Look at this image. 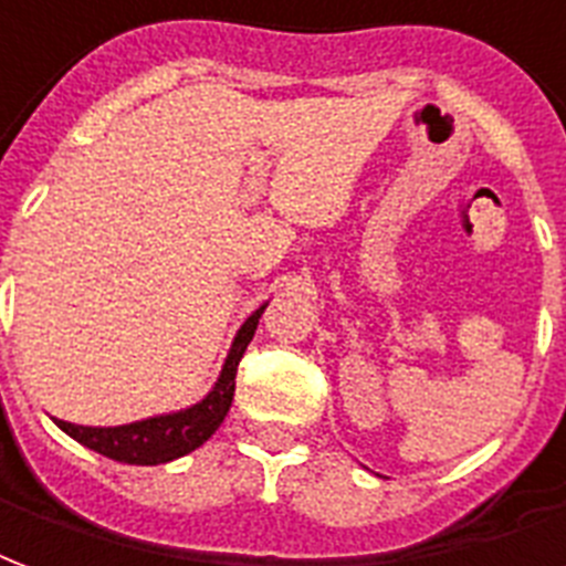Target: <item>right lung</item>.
Here are the masks:
<instances>
[{
  "label": "right lung",
  "mask_w": 566,
  "mask_h": 566,
  "mask_svg": "<svg viewBox=\"0 0 566 566\" xmlns=\"http://www.w3.org/2000/svg\"><path fill=\"white\" fill-rule=\"evenodd\" d=\"M261 315L263 308H258L242 324V329L233 338V347H230L228 363L221 368L219 384L195 408L167 413V417H153V420L132 422V426H116V429H90V426H74V422L65 420H56V426L65 434H71L74 441H81L83 447L107 455L113 462L125 464H161L198 450L200 443L209 441L212 432L228 417L233 389H237V366H240L242 354H245V347H249L251 336L258 329Z\"/></svg>",
  "instance_id": "add662e5"
}]
</instances>
